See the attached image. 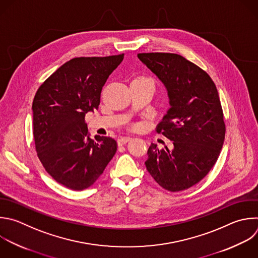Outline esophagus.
<instances>
[{
	"label": "esophagus",
	"instance_id": "34e87169",
	"mask_svg": "<svg viewBox=\"0 0 258 258\" xmlns=\"http://www.w3.org/2000/svg\"><path fill=\"white\" fill-rule=\"evenodd\" d=\"M131 140H132L131 137H121V138H119V139L117 140V144H118V146H123V145H125L127 142H130Z\"/></svg>",
	"mask_w": 258,
	"mask_h": 258
}]
</instances>
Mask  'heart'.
<instances>
[{
	"mask_svg": "<svg viewBox=\"0 0 258 258\" xmlns=\"http://www.w3.org/2000/svg\"><path fill=\"white\" fill-rule=\"evenodd\" d=\"M134 81H139V82H142V83H145V84H149L151 86H153L154 87V81L148 77H145V76H141V77H138L136 79H134Z\"/></svg>",
	"mask_w": 258,
	"mask_h": 258,
	"instance_id": "obj_1",
	"label": "heart"
}]
</instances>
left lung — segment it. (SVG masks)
I'll use <instances>...</instances> for the list:
<instances>
[{"label": "left lung", "mask_w": 258, "mask_h": 258, "mask_svg": "<svg viewBox=\"0 0 258 258\" xmlns=\"http://www.w3.org/2000/svg\"><path fill=\"white\" fill-rule=\"evenodd\" d=\"M164 84L170 108L157 133L170 141V149L151 144L147 170L169 191H181L199 183L216 164L226 126L219 93L212 78L185 57L168 52L138 53Z\"/></svg>", "instance_id": "1"}]
</instances>
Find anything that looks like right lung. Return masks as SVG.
<instances>
[{
  "instance_id": "obj_1",
  "label": "right lung",
  "mask_w": 258,
  "mask_h": 258,
  "mask_svg": "<svg viewBox=\"0 0 258 258\" xmlns=\"http://www.w3.org/2000/svg\"><path fill=\"white\" fill-rule=\"evenodd\" d=\"M122 59L123 53L72 58L41 84L34 96L37 156L46 172L68 188L90 187L116 153L112 138H90L85 115L98 109L102 87Z\"/></svg>"
}]
</instances>
